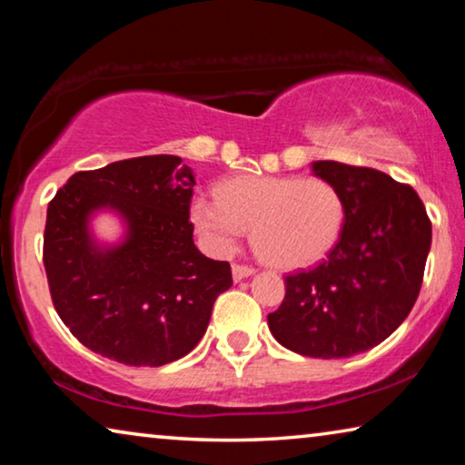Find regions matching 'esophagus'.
<instances>
[{
  "label": "esophagus",
  "mask_w": 465,
  "mask_h": 465,
  "mask_svg": "<svg viewBox=\"0 0 465 465\" xmlns=\"http://www.w3.org/2000/svg\"><path fill=\"white\" fill-rule=\"evenodd\" d=\"M232 272H233V281H242V279L250 277V274H254V266L235 262V264L232 266Z\"/></svg>",
  "instance_id": "esophagus-1"
}]
</instances>
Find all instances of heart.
<instances>
[{
	"label": "heart",
	"instance_id": "heart-1",
	"mask_svg": "<svg viewBox=\"0 0 465 465\" xmlns=\"http://www.w3.org/2000/svg\"><path fill=\"white\" fill-rule=\"evenodd\" d=\"M344 199L324 178L238 176L215 196H196L191 217L211 250L227 254L246 230L258 256L277 269H302L336 246Z\"/></svg>",
	"mask_w": 465,
	"mask_h": 465
}]
</instances>
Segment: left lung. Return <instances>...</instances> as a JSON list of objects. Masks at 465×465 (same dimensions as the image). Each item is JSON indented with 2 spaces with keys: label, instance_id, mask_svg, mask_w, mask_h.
I'll use <instances>...</instances> for the list:
<instances>
[{
  "label": "left lung",
  "instance_id": "left-lung-1",
  "mask_svg": "<svg viewBox=\"0 0 465 465\" xmlns=\"http://www.w3.org/2000/svg\"><path fill=\"white\" fill-rule=\"evenodd\" d=\"M312 168L342 194V233L313 269L287 274L285 299L269 313V328L299 355L344 359L373 349L411 313L432 225L411 184L332 160Z\"/></svg>",
  "mask_w": 465,
  "mask_h": 465
}]
</instances>
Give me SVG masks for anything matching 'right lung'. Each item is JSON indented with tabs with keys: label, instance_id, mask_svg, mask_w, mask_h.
Here are the masks:
<instances>
[{
	"label": "right lung",
	"instance_id": "add662e5",
	"mask_svg": "<svg viewBox=\"0 0 465 465\" xmlns=\"http://www.w3.org/2000/svg\"><path fill=\"white\" fill-rule=\"evenodd\" d=\"M194 176L176 155H143L84 170L46 209L43 262L54 310L77 341L133 367H160L191 352L209 326L232 266L196 250ZM100 206L130 225L123 247L100 252L87 217Z\"/></svg>",
	"mask_w": 465,
	"mask_h": 465
}]
</instances>
